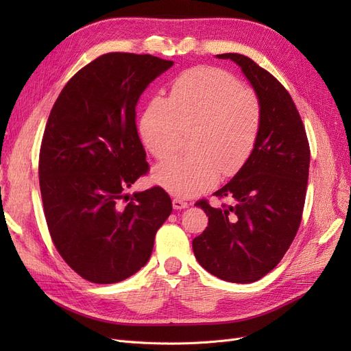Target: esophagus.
Returning <instances> with one entry per match:
<instances>
[{
  "instance_id": "obj_1",
  "label": "esophagus",
  "mask_w": 351,
  "mask_h": 351,
  "mask_svg": "<svg viewBox=\"0 0 351 351\" xmlns=\"http://www.w3.org/2000/svg\"><path fill=\"white\" fill-rule=\"evenodd\" d=\"M173 206H174V209H184V208H187L189 206V204L186 200H183V199H180V197H174L173 199Z\"/></svg>"
}]
</instances>
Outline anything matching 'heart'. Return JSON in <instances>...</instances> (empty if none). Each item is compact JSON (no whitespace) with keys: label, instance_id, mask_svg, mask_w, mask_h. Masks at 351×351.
I'll return each instance as SVG.
<instances>
[{"label":"heart","instance_id":"heart-1","mask_svg":"<svg viewBox=\"0 0 351 351\" xmlns=\"http://www.w3.org/2000/svg\"><path fill=\"white\" fill-rule=\"evenodd\" d=\"M262 124L261 104L240 80L217 67H195L174 79L169 98L155 97L141 120L145 146L158 159L171 156L183 132L193 152L159 164L154 183L189 197L236 174L249 161Z\"/></svg>","mask_w":351,"mask_h":351}]
</instances>
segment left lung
I'll return each mask as SVG.
<instances>
[{"mask_svg": "<svg viewBox=\"0 0 351 351\" xmlns=\"http://www.w3.org/2000/svg\"><path fill=\"white\" fill-rule=\"evenodd\" d=\"M231 60L250 82L261 104L262 124L249 161L214 193L231 205L212 208L196 202L209 217L206 230L193 240L197 262L215 277L239 284L258 281L272 271L299 230L311 149L302 119L282 84L241 54Z\"/></svg>", "mask_w": 351, "mask_h": 351, "instance_id": "obj_1", "label": "left lung"}]
</instances>
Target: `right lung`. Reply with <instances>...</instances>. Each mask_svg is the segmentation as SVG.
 I'll return each instance as SVG.
<instances>
[{"label": "right lung", "instance_id": "add662e5", "mask_svg": "<svg viewBox=\"0 0 351 351\" xmlns=\"http://www.w3.org/2000/svg\"><path fill=\"white\" fill-rule=\"evenodd\" d=\"M173 64L149 54H104L74 74L48 117L39 152L48 230L62 259L90 282H120L145 267L173 210L161 187L124 204L149 168L136 105Z\"/></svg>", "mask_w": 351, "mask_h": 351}]
</instances>
